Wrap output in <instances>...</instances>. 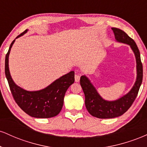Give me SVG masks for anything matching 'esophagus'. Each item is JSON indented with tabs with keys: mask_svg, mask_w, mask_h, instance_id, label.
I'll list each match as a JSON object with an SVG mask.
<instances>
[{
	"mask_svg": "<svg viewBox=\"0 0 147 147\" xmlns=\"http://www.w3.org/2000/svg\"><path fill=\"white\" fill-rule=\"evenodd\" d=\"M79 80H80V75L79 74L76 73L75 75V82H79Z\"/></svg>",
	"mask_w": 147,
	"mask_h": 147,
	"instance_id": "esophagus-1",
	"label": "esophagus"
}]
</instances>
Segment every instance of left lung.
Here are the masks:
<instances>
[{"instance_id":"left-lung-1","label":"left lung","mask_w":147,"mask_h":147,"mask_svg":"<svg viewBox=\"0 0 147 147\" xmlns=\"http://www.w3.org/2000/svg\"><path fill=\"white\" fill-rule=\"evenodd\" d=\"M115 41L118 43L129 45L136 61V82L127 93L115 100L109 101L104 99L99 95L88 77L85 75L80 78V84L85 95V105L88 113L94 117L100 119H110L119 117L128 111L137 97L143 77L142 64L140 53L135 42L126 32L120 29L112 28Z\"/></svg>"}]
</instances>
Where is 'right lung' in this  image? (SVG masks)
Returning <instances> with one entry per match:
<instances>
[{"label": "right lung", "instance_id": "right-lung-1", "mask_svg": "<svg viewBox=\"0 0 147 147\" xmlns=\"http://www.w3.org/2000/svg\"><path fill=\"white\" fill-rule=\"evenodd\" d=\"M28 31V30H25L18 35L10 45L5 57V72L6 78L15 102L25 113L36 118L55 117L61 111L65 92L75 82V72H69L57 79L47 87L38 90H27L16 85L10 75L9 53L15 40L24 35Z\"/></svg>", "mask_w": 147, "mask_h": 147}]
</instances>
